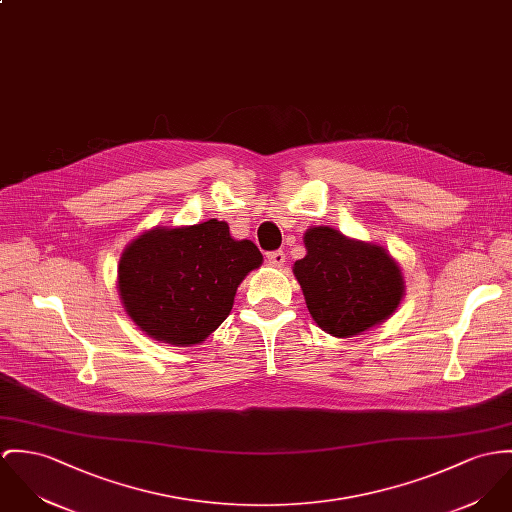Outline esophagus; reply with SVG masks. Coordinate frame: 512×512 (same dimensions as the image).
Here are the masks:
<instances>
[{
    "label": "esophagus",
    "mask_w": 512,
    "mask_h": 512,
    "mask_svg": "<svg viewBox=\"0 0 512 512\" xmlns=\"http://www.w3.org/2000/svg\"><path fill=\"white\" fill-rule=\"evenodd\" d=\"M266 258H268V262H270L274 268H281L283 262H285V252H283V250H276V252H270Z\"/></svg>",
    "instance_id": "34e87169"
}]
</instances>
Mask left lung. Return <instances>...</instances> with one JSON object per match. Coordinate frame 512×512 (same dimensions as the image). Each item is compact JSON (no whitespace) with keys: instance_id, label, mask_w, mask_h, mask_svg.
Returning <instances> with one entry per match:
<instances>
[{"instance_id":"8db88e82","label":"left lung","mask_w":512,"mask_h":512,"mask_svg":"<svg viewBox=\"0 0 512 512\" xmlns=\"http://www.w3.org/2000/svg\"><path fill=\"white\" fill-rule=\"evenodd\" d=\"M303 242L307 254L293 264V276L313 321L325 332L352 338L397 311L405 278L383 246L323 225L307 229Z\"/></svg>"}]
</instances>
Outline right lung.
I'll use <instances>...</instances> for the list:
<instances>
[{"instance_id": "1", "label": "right lung", "mask_w": 512, "mask_h": 512, "mask_svg": "<svg viewBox=\"0 0 512 512\" xmlns=\"http://www.w3.org/2000/svg\"><path fill=\"white\" fill-rule=\"evenodd\" d=\"M262 262L258 246L233 238L225 221L154 227L125 246L117 291L144 334L195 346L229 317L238 285Z\"/></svg>"}]
</instances>
